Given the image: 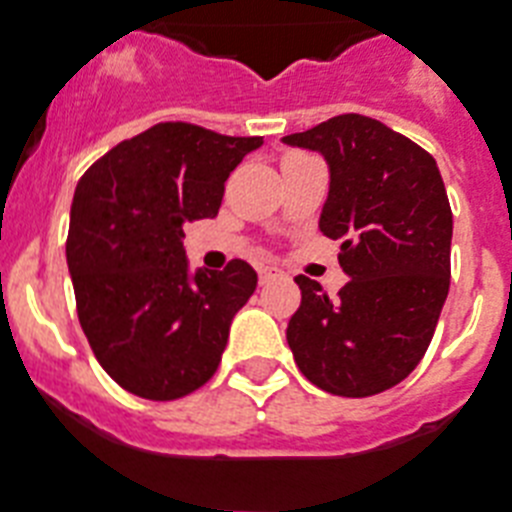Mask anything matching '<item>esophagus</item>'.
Listing matches in <instances>:
<instances>
[{"instance_id": "1", "label": "esophagus", "mask_w": 512, "mask_h": 512, "mask_svg": "<svg viewBox=\"0 0 512 512\" xmlns=\"http://www.w3.org/2000/svg\"><path fill=\"white\" fill-rule=\"evenodd\" d=\"M257 276H260V283H273L278 278H283V270L281 268H273V265H263V268L257 270Z\"/></svg>"}]
</instances>
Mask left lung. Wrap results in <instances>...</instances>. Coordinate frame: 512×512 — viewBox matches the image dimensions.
<instances>
[{"label":"left lung","mask_w":512,"mask_h":512,"mask_svg":"<svg viewBox=\"0 0 512 512\" xmlns=\"http://www.w3.org/2000/svg\"><path fill=\"white\" fill-rule=\"evenodd\" d=\"M328 163L320 231L341 239L336 299L307 276L286 328L312 385L346 398L393 388L422 362L450 289L453 213L435 158L377 119L343 114L281 137Z\"/></svg>","instance_id":"left-lung-1"}]
</instances>
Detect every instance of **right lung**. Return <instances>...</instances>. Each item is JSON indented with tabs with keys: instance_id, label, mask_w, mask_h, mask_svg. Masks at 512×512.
I'll return each instance as SVG.
<instances>
[{
	"instance_id": "right-lung-1",
	"label": "right lung",
	"mask_w": 512,
	"mask_h": 512,
	"mask_svg": "<svg viewBox=\"0 0 512 512\" xmlns=\"http://www.w3.org/2000/svg\"><path fill=\"white\" fill-rule=\"evenodd\" d=\"M263 137L166 122L111 148L77 184L67 268L90 349L124 390L174 401L213 377L257 286L244 260L190 268L184 223L216 218L223 182Z\"/></svg>"
}]
</instances>
